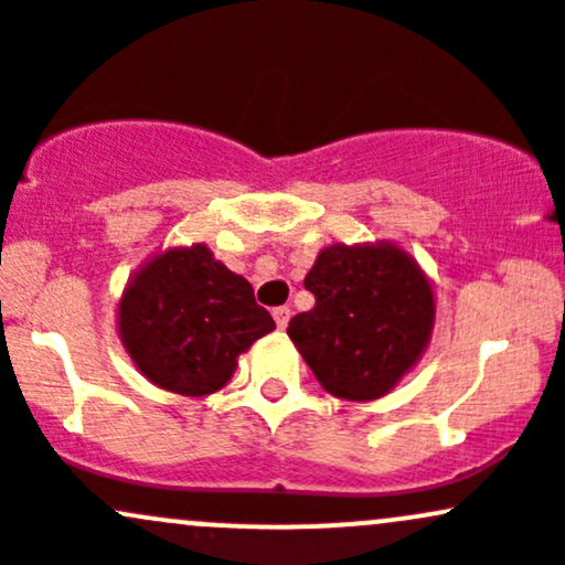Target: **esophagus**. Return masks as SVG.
<instances>
[{"instance_id":"34e87169","label":"esophagus","mask_w":565,"mask_h":565,"mask_svg":"<svg viewBox=\"0 0 565 565\" xmlns=\"http://www.w3.org/2000/svg\"><path fill=\"white\" fill-rule=\"evenodd\" d=\"M271 316H275L277 329H285L290 321V307H275V310H271Z\"/></svg>"}]
</instances>
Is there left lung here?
Instances as JSON below:
<instances>
[{
  "mask_svg": "<svg viewBox=\"0 0 565 565\" xmlns=\"http://www.w3.org/2000/svg\"><path fill=\"white\" fill-rule=\"evenodd\" d=\"M312 310L288 337L318 383L340 399L383 397L422 356L435 318L433 288L394 244H331L307 271Z\"/></svg>",
  "mask_w": 565,
  "mask_h": 565,
  "instance_id": "1",
  "label": "left lung"
}]
</instances>
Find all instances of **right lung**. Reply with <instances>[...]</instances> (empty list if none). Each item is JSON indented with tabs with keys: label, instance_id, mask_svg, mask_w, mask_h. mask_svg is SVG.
Returning <instances> with one entry per match:
<instances>
[{
	"label": "right lung",
	"instance_id": "add662e5",
	"mask_svg": "<svg viewBox=\"0 0 565 565\" xmlns=\"http://www.w3.org/2000/svg\"><path fill=\"white\" fill-rule=\"evenodd\" d=\"M275 329L253 285L209 247L168 249L127 285L119 334L138 370L168 392L203 397L228 383L236 356Z\"/></svg>",
	"mask_w": 565,
	"mask_h": 565
}]
</instances>
